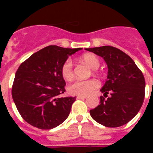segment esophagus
<instances>
[{
    "label": "esophagus",
    "instance_id": "obj_1",
    "mask_svg": "<svg viewBox=\"0 0 153 153\" xmlns=\"http://www.w3.org/2000/svg\"><path fill=\"white\" fill-rule=\"evenodd\" d=\"M86 97V96H77V98H78V99H85Z\"/></svg>",
    "mask_w": 153,
    "mask_h": 153
}]
</instances>
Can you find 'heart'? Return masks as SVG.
<instances>
[{"label":"heart","mask_w":153,"mask_h":153,"mask_svg":"<svg viewBox=\"0 0 153 153\" xmlns=\"http://www.w3.org/2000/svg\"><path fill=\"white\" fill-rule=\"evenodd\" d=\"M80 60L86 64L90 69L96 70L100 65L99 59L92 54H86L81 57ZM61 75L65 80H70L74 77L73 62L70 59H67L61 67ZM98 88V83L94 79L79 80L75 79L68 85L67 89L72 95L87 96L92 93Z\"/></svg>","instance_id":"heart-1"}]
</instances>
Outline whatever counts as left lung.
Listing matches in <instances>:
<instances>
[{
  "label": "left lung",
  "mask_w": 153,
  "mask_h": 153,
  "mask_svg": "<svg viewBox=\"0 0 153 153\" xmlns=\"http://www.w3.org/2000/svg\"><path fill=\"white\" fill-rule=\"evenodd\" d=\"M102 57L108 67L107 80L101 89L105 99L90 110L92 118L106 127L115 128L127 124L138 114L143 103L145 79L130 56L118 48L103 46L86 48Z\"/></svg>",
  "instance_id": "1"
}]
</instances>
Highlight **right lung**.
<instances>
[{
    "instance_id": "add662e5",
    "label": "right lung",
    "mask_w": 153,
    "mask_h": 153,
    "mask_svg": "<svg viewBox=\"0 0 153 153\" xmlns=\"http://www.w3.org/2000/svg\"><path fill=\"white\" fill-rule=\"evenodd\" d=\"M82 48L48 46L19 65L12 86V97L22 118L41 129H51L69 116L75 97L61 96L65 81L61 67Z\"/></svg>"
}]
</instances>
